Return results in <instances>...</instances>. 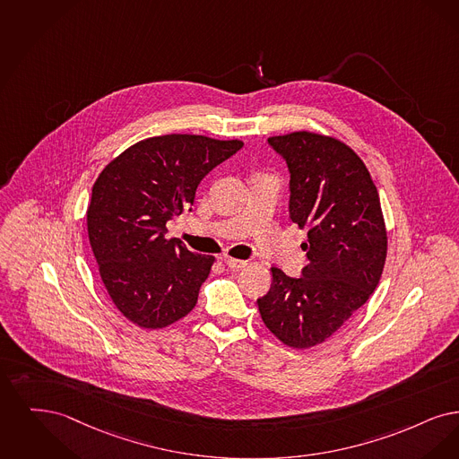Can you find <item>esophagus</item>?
<instances>
[{"label":"esophagus","instance_id":"34e87169","mask_svg":"<svg viewBox=\"0 0 459 459\" xmlns=\"http://www.w3.org/2000/svg\"><path fill=\"white\" fill-rule=\"evenodd\" d=\"M221 260L230 267V269H241V267H245L247 265V262L245 260L233 259V257H221Z\"/></svg>","mask_w":459,"mask_h":459}]
</instances>
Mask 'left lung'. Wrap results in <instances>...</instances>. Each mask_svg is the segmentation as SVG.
Listing matches in <instances>:
<instances>
[{
  "instance_id": "1",
  "label": "left lung",
  "mask_w": 459,
  "mask_h": 459,
  "mask_svg": "<svg viewBox=\"0 0 459 459\" xmlns=\"http://www.w3.org/2000/svg\"><path fill=\"white\" fill-rule=\"evenodd\" d=\"M290 171V220L308 228L299 278L273 267L257 299L267 329L291 348L324 342L379 284L387 235L379 194L363 160L342 142L310 132L267 139Z\"/></svg>"
}]
</instances>
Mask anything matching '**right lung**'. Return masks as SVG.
Wrapping results in <instances>:
<instances>
[{
	"instance_id": "obj_1",
	"label": "right lung",
	"mask_w": 459,
	"mask_h": 459,
	"mask_svg": "<svg viewBox=\"0 0 459 459\" xmlns=\"http://www.w3.org/2000/svg\"><path fill=\"white\" fill-rule=\"evenodd\" d=\"M243 147L239 140L171 134L137 142L96 179L89 241L117 308L143 329L185 317L214 257L166 239V222L192 211L200 181Z\"/></svg>"
}]
</instances>
